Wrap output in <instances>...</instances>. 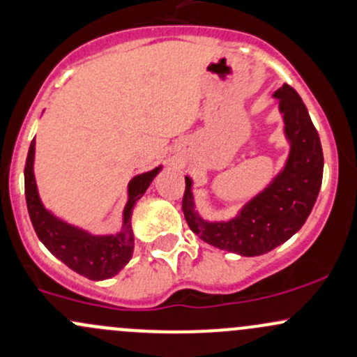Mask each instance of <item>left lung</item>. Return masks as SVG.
Returning <instances> with one entry per match:
<instances>
[{
  "instance_id": "left-lung-1",
  "label": "left lung",
  "mask_w": 357,
  "mask_h": 357,
  "mask_svg": "<svg viewBox=\"0 0 357 357\" xmlns=\"http://www.w3.org/2000/svg\"><path fill=\"white\" fill-rule=\"evenodd\" d=\"M273 96L279 99L291 152L284 171L268 188L245 205L236 219L207 222L193 208L191 179L185 178L183 213L200 239L243 257H257L273 250L303 227L311 213L324 178L320 137L301 97L284 84Z\"/></svg>"
}]
</instances>
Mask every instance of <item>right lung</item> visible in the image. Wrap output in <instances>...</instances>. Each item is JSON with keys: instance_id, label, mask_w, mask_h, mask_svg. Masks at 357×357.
<instances>
[{"instance_id": "obj_1", "label": "right lung", "mask_w": 357, "mask_h": 357, "mask_svg": "<svg viewBox=\"0 0 357 357\" xmlns=\"http://www.w3.org/2000/svg\"><path fill=\"white\" fill-rule=\"evenodd\" d=\"M33 152L36 140H32L25 162V200L32 226L44 246L63 261L66 267L75 270L90 280H102L116 275L131 258L133 253V236H131V208L135 202L145 193L160 167L145 174L135 176L128 185V204L125 207V229L114 236H90L89 232L77 229L63 220L56 219L44 208L37 193L33 179Z\"/></svg>"}]
</instances>
